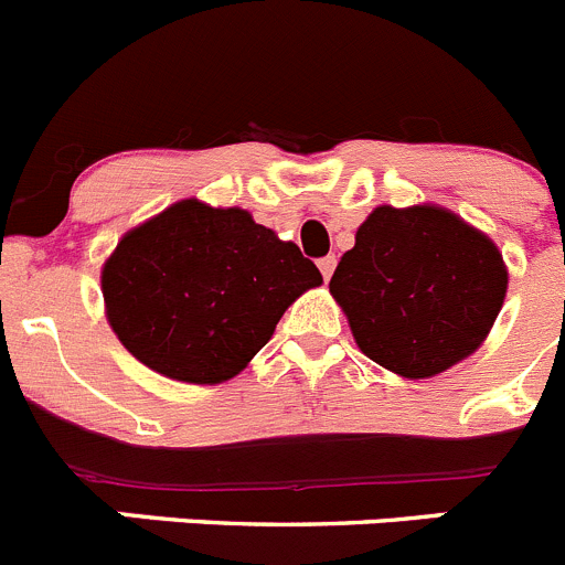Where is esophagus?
Instances as JSON below:
<instances>
[{"mask_svg": "<svg viewBox=\"0 0 565 565\" xmlns=\"http://www.w3.org/2000/svg\"><path fill=\"white\" fill-rule=\"evenodd\" d=\"M318 267H320V273H323L326 281H329L331 273H334V267H337V258H334V256H323V258H320V262H318Z\"/></svg>", "mask_w": 565, "mask_h": 565, "instance_id": "34e87169", "label": "esophagus"}]
</instances>
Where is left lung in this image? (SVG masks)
Wrapping results in <instances>:
<instances>
[{"label": "left lung", "instance_id": "1", "mask_svg": "<svg viewBox=\"0 0 565 565\" xmlns=\"http://www.w3.org/2000/svg\"><path fill=\"white\" fill-rule=\"evenodd\" d=\"M329 292L367 360L404 379H431L490 334L508 265L497 242L443 205H376Z\"/></svg>", "mask_w": 565, "mask_h": 565}]
</instances>
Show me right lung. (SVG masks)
<instances>
[{"label":"right lung","instance_id":"right-lung-1","mask_svg":"<svg viewBox=\"0 0 565 565\" xmlns=\"http://www.w3.org/2000/svg\"><path fill=\"white\" fill-rule=\"evenodd\" d=\"M99 281L105 318L141 365L175 382L223 384L323 276L250 211L186 198L130 228Z\"/></svg>","mask_w":565,"mask_h":565}]
</instances>
